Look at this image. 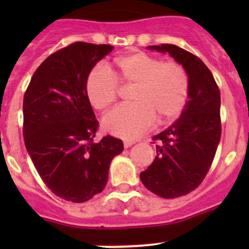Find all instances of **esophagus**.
<instances>
[{
    "mask_svg": "<svg viewBox=\"0 0 249 249\" xmlns=\"http://www.w3.org/2000/svg\"><path fill=\"white\" fill-rule=\"evenodd\" d=\"M132 144H135V141H124V147L130 148Z\"/></svg>",
    "mask_w": 249,
    "mask_h": 249,
    "instance_id": "esophagus-1",
    "label": "esophagus"
}]
</instances>
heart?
Listing matches in <instances>:
<instances>
[{
    "label": "heart",
    "mask_w": 249,
    "mask_h": 249,
    "mask_svg": "<svg viewBox=\"0 0 249 249\" xmlns=\"http://www.w3.org/2000/svg\"><path fill=\"white\" fill-rule=\"evenodd\" d=\"M134 85L130 106L118 107L104 118L105 130L114 136L134 140L154 125L177 119L187 105L190 80L184 67L176 61L143 52L117 57L105 70L95 67L85 82L89 104L99 112L108 109L118 99L119 87Z\"/></svg>",
    "instance_id": "obj_1"
}]
</instances>
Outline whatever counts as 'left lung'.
Masks as SVG:
<instances>
[{
  "label": "left lung",
  "mask_w": 249,
  "mask_h": 249,
  "mask_svg": "<svg viewBox=\"0 0 249 249\" xmlns=\"http://www.w3.org/2000/svg\"><path fill=\"white\" fill-rule=\"evenodd\" d=\"M169 53L188 72L189 100L170 127L153 137L157 157L140 173L144 187L164 199H175L196 189L207 175L222 135L220 92L212 73L201 59L175 46H150Z\"/></svg>",
  "instance_id": "8db88e82"
}]
</instances>
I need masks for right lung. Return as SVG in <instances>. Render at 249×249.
<instances>
[{
    "label": "right lung",
    "instance_id": "obj_1",
    "mask_svg": "<svg viewBox=\"0 0 249 249\" xmlns=\"http://www.w3.org/2000/svg\"><path fill=\"white\" fill-rule=\"evenodd\" d=\"M112 50L74 42L48 56L25 91V147L47 187L67 201L85 202L101 193L110 161L124 149L109 135L94 142L99 122L85 92L91 70Z\"/></svg>",
    "mask_w": 249,
    "mask_h": 249
}]
</instances>
